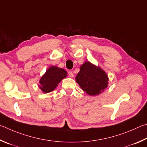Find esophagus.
<instances>
[{
    "label": "esophagus",
    "instance_id": "1",
    "mask_svg": "<svg viewBox=\"0 0 147 147\" xmlns=\"http://www.w3.org/2000/svg\"><path fill=\"white\" fill-rule=\"evenodd\" d=\"M68 74H69V76L70 77V78H74V73H73V72H72L71 71H69L68 72Z\"/></svg>",
    "mask_w": 147,
    "mask_h": 147
}]
</instances>
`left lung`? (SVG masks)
I'll return each instance as SVG.
<instances>
[{"label": "left lung", "instance_id": "8db88e82", "mask_svg": "<svg viewBox=\"0 0 147 147\" xmlns=\"http://www.w3.org/2000/svg\"><path fill=\"white\" fill-rule=\"evenodd\" d=\"M109 77L101 67L86 61L80 66L76 81L89 96H97L105 91L109 84Z\"/></svg>", "mask_w": 147, "mask_h": 147}]
</instances>
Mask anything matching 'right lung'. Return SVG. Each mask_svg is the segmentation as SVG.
Returning <instances> with one entry per match:
<instances>
[{"instance_id":"add662e5","label":"right lung","mask_w":147,"mask_h":147,"mask_svg":"<svg viewBox=\"0 0 147 147\" xmlns=\"http://www.w3.org/2000/svg\"><path fill=\"white\" fill-rule=\"evenodd\" d=\"M66 76L67 71L65 69L55 66H50L40 78L38 87L44 93H49L53 91Z\"/></svg>"}]
</instances>
